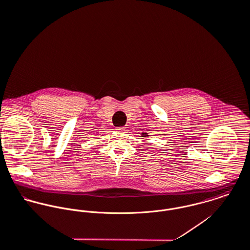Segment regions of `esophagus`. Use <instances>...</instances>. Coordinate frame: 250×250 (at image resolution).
I'll return each instance as SVG.
<instances>
[{
	"label": "esophagus",
	"mask_w": 250,
	"mask_h": 250,
	"mask_svg": "<svg viewBox=\"0 0 250 250\" xmlns=\"http://www.w3.org/2000/svg\"><path fill=\"white\" fill-rule=\"evenodd\" d=\"M115 130H116V132H118V133H120V134L126 133V128H125V127H117Z\"/></svg>",
	"instance_id": "1"
}]
</instances>
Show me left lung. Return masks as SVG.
<instances>
[{
    "instance_id": "1",
    "label": "left lung",
    "mask_w": 250,
    "mask_h": 250,
    "mask_svg": "<svg viewBox=\"0 0 250 250\" xmlns=\"http://www.w3.org/2000/svg\"><path fill=\"white\" fill-rule=\"evenodd\" d=\"M143 137H146V135H145V136H143Z\"/></svg>"
}]
</instances>
